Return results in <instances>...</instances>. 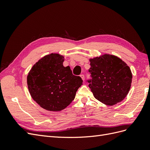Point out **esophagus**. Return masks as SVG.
Instances as JSON below:
<instances>
[{
    "mask_svg": "<svg viewBox=\"0 0 150 150\" xmlns=\"http://www.w3.org/2000/svg\"><path fill=\"white\" fill-rule=\"evenodd\" d=\"M80 77L81 78V79H82L83 81H84V74H81Z\"/></svg>",
    "mask_w": 150,
    "mask_h": 150,
    "instance_id": "esophagus-1",
    "label": "esophagus"
}]
</instances>
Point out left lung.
<instances>
[{
    "label": "left lung",
    "mask_w": 150,
    "mask_h": 150,
    "mask_svg": "<svg viewBox=\"0 0 150 150\" xmlns=\"http://www.w3.org/2000/svg\"><path fill=\"white\" fill-rule=\"evenodd\" d=\"M89 61L91 79L87 82L94 98L109 106L123 100L132 82L129 66L119 57L110 54Z\"/></svg>",
    "instance_id": "8db88e82"
}]
</instances>
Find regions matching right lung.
<instances>
[{"instance_id": "1", "label": "right lung", "mask_w": 150, "mask_h": 150, "mask_svg": "<svg viewBox=\"0 0 150 150\" xmlns=\"http://www.w3.org/2000/svg\"><path fill=\"white\" fill-rule=\"evenodd\" d=\"M63 62L64 57L59 54H49L35 63L28 76L32 98L48 111L64 110L83 84L81 77L72 74L70 67H64Z\"/></svg>"}]
</instances>
